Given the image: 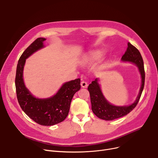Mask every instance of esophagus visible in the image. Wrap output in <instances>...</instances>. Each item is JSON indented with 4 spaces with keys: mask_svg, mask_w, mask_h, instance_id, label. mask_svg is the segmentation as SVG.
Returning a JSON list of instances; mask_svg holds the SVG:
<instances>
[{
    "mask_svg": "<svg viewBox=\"0 0 158 158\" xmlns=\"http://www.w3.org/2000/svg\"><path fill=\"white\" fill-rule=\"evenodd\" d=\"M81 87L82 88H87L88 87V83L86 82V81H82L81 82Z\"/></svg>",
    "mask_w": 158,
    "mask_h": 158,
    "instance_id": "obj_1",
    "label": "esophagus"
}]
</instances>
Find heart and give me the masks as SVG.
Listing matches in <instances>:
<instances>
[{
    "mask_svg": "<svg viewBox=\"0 0 158 158\" xmlns=\"http://www.w3.org/2000/svg\"><path fill=\"white\" fill-rule=\"evenodd\" d=\"M104 55V52L101 50H95L90 51L86 54L82 59V63L86 65H92L98 61ZM105 63H102L98 66L99 69H102L105 67Z\"/></svg>",
    "mask_w": 158,
    "mask_h": 158,
    "instance_id": "heart-1",
    "label": "heart"
}]
</instances>
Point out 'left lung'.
I'll list each match as a JSON object with an SVG mask.
<instances>
[{
	"label": "left lung",
	"mask_w": 158,
	"mask_h": 158,
	"mask_svg": "<svg viewBox=\"0 0 158 158\" xmlns=\"http://www.w3.org/2000/svg\"><path fill=\"white\" fill-rule=\"evenodd\" d=\"M126 51L122 57L123 61H128L135 64L138 68L142 77V85L136 101L129 106H117L110 104L104 97L98 82V79H95L89 84L88 89L90 95L92 110L94 113L99 118L104 120H113L123 116L127 115L136 106L141 95L142 94L145 85V70L142 57L138 50L131 44H127Z\"/></svg>",
	"instance_id": "obj_1"
}]
</instances>
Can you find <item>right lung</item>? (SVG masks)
<instances>
[{"instance_id": "right-lung-1", "label": "right lung", "mask_w": 158, "mask_h": 158, "mask_svg": "<svg viewBox=\"0 0 158 158\" xmlns=\"http://www.w3.org/2000/svg\"><path fill=\"white\" fill-rule=\"evenodd\" d=\"M45 40L37 38L21 55L16 67L15 86L19 103L24 113L37 123L49 126L63 122L67 117L73 95L81 88V79L65 82L56 95L47 98H36L31 94L24 84L23 67L27 57L44 47Z\"/></svg>"}]
</instances>
